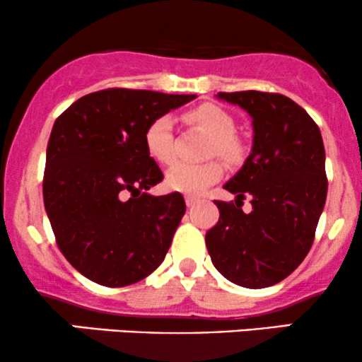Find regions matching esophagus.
<instances>
[{"label": "esophagus", "mask_w": 362, "mask_h": 362, "mask_svg": "<svg viewBox=\"0 0 362 362\" xmlns=\"http://www.w3.org/2000/svg\"><path fill=\"white\" fill-rule=\"evenodd\" d=\"M199 202V197H195V195H185V204L187 207H192Z\"/></svg>", "instance_id": "34e87169"}]
</instances>
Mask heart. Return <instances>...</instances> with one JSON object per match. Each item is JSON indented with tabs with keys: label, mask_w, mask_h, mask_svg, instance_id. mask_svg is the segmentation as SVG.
Returning a JSON list of instances; mask_svg holds the SVG:
<instances>
[{
	"label": "heart",
	"mask_w": 362,
	"mask_h": 362,
	"mask_svg": "<svg viewBox=\"0 0 362 362\" xmlns=\"http://www.w3.org/2000/svg\"><path fill=\"white\" fill-rule=\"evenodd\" d=\"M182 124L197 129L209 136L206 156H219L226 163H238L243 158V143L236 134L233 115L216 103H201L187 110L180 117ZM144 146L148 155L160 165H173L178 156V146L173 124L168 117H158L144 131ZM223 175V167L216 160L201 165L180 163L167 173V185L177 192L199 195Z\"/></svg>",
	"instance_id": "1"
}]
</instances>
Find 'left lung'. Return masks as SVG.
<instances>
[{"instance_id":"8db88e82","label":"left lung","mask_w":362,"mask_h":362,"mask_svg":"<svg viewBox=\"0 0 362 362\" xmlns=\"http://www.w3.org/2000/svg\"><path fill=\"white\" fill-rule=\"evenodd\" d=\"M252 115L250 156L224 189L236 201H214L218 223L206 233L214 267L228 281L260 289L289 276L308 255L327 199L325 148L308 112L286 95L219 91ZM252 197V214L239 202Z\"/></svg>"}]
</instances>
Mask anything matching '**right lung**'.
Listing matches in <instances>:
<instances>
[{
  "label": "right lung",
  "instance_id": "1",
  "mask_svg": "<svg viewBox=\"0 0 362 362\" xmlns=\"http://www.w3.org/2000/svg\"><path fill=\"white\" fill-rule=\"evenodd\" d=\"M192 98L107 88L78 98L54 122L44 206L61 253L90 281L122 288L163 262L185 201L180 192L146 194L163 173L148 155L144 131Z\"/></svg>",
  "mask_w": 362,
  "mask_h": 362
}]
</instances>
